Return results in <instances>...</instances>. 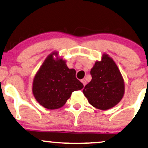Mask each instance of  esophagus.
Returning <instances> with one entry per match:
<instances>
[{
	"instance_id": "1",
	"label": "esophagus",
	"mask_w": 148,
	"mask_h": 148,
	"mask_svg": "<svg viewBox=\"0 0 148 148\" xmlns=\"http://www.w3.org/2000/svg\"><path fill=\"white\" fill-rule=\"evenodd\" d=\"M81 82H82V83L83 84H84V86H85L86 85V84H87V82H86V81L85 80V79H82L81 80Z\"/></svg>"
}]
</instances>
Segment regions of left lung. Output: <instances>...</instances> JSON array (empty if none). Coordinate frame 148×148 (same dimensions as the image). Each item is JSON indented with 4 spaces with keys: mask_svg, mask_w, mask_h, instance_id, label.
Segmentation results:
<instances>
[{
    "mask_svg": "<svg viewBox=\"0 0 148 148\" xmlns=\"http://www.w3.org/2000/svg\"><path fill=\"white\" fill-rule=\"evenodd\" d=\"M91 82L83 93L95 108L106 110L114 107L123 98L125 84L118 66L108 54L102 55L91 69Z\"/></svg>",
    "mask_w": 148,
    "mask_h": 148,
    "instance_id": "8db88e82",
    "label": "left lung"
}]
</instances>
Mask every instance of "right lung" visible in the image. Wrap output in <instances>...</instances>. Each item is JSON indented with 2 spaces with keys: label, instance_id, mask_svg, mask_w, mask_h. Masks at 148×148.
<instances>
[{
  "label": "right lung",
  "instance_id": "obj_1",
  "mask_svg": "<svg viewBox=\"0 0 148 148\" xmlns=\"http://www.w3.org/2000/svg\"><path fill=\"white\" fill-rule=\"evenodd\" d=\"M48 55L33 81L32 92L36 100L44 108L54 110L63 106L73 92L82 90L84 85L76 78L74 69H69L65 60Z\"/></svg>",
  "mask_w": 148,
  "mask_h": 148
}]
</instances>
